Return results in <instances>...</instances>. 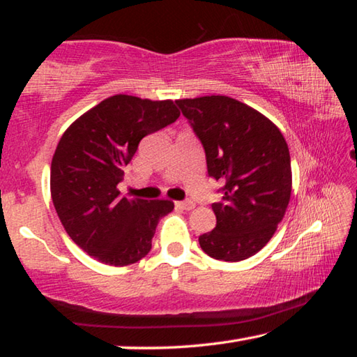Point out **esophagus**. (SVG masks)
I'll list each match as a JSON object with an SVG mask.
<instances>
[{"label":"esophagus","mask_w":357,"mask_h":357,"mask_svg":"<svg viewBox=\"0 0 357 357\" xmlns=\"http://www.w3.org/2000/svg\"><path fill=\"white\" fill-rule=\"evenodd\" d=\"M176 208H178V209H184V211H190V209L195 208V203L190 202V200H187V202H176Z\"/></svg>","instance_id":"obj_1"}]
</instances>
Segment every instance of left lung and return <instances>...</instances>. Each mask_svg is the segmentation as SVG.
Instances as JSON below:
<instances>
[{"label": "left lung", "mask_w": 357, "mask_h": 357, "mask_svg": "<svg viewBox=\"0 0 357 357\" xmlns=\"http://www.w3.org/2000/svg\"><path fill=\"white\" fill-rule=\"evenodd\" d=\"M206 154L208 174L225 185L213 203L215 228L198 238L206 255L241 261L269 243L291 197V160L279 128L228 96L176 100Z\"/></svg>", "instance_id": "1"}]
</instances>
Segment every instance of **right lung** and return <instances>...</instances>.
Returning <instances> with one entry per match:
<instances>
[{
	"instance_id": "add662e5",
	"label": "right lung",
	"mask_w": 357,
	"mask_h": 357,
	"mask_svg": "<svg viewBox=\"0 0 357 357\" xmlns=\"http://www.w3.org/2000/svg\"><path fill=\"white\" fill-rule=\"evenodd\" d=\"M173 100L112 96L72 123L52 159L50 192L56 214L74 243L100 263L128 266L151 250L170 200L121 197L124 167L143 137L179 118Z\"/></svg>"
}]
</instances>
